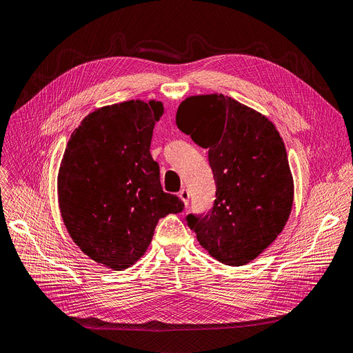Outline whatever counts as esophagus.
<instances>
[{
	"mask_svg": "<svg viewBox=\"0 0 353 353\" xmlns=\"http://www.w3.org/2000/svg\"><path fill=\"white\" fill-rule=\"evenodd\" d=\"M178 196L182 200V203H184L185 205L188 204V200H190V192L187 188H182L179 192H178Z\"/></svg>",
	"mask_w": 353,
	"mask_h": 353,
	"instance_id": "obj_1",
	"label": "esophagus"
}]
</instances>
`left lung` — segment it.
I'll list each match as a JSON object with an SVG mask.
<instances>
[{
    "label": "left lung",
    "instance_id": "left-lung-1",
    "mask_svg": "<svg viewBox=\"0 0 353 353\" xmlns=\"http://www.w3.org/2000/svg\"><path fill=\"white\" fill-rule=\"evenodd\" d=\"M176 125L208 150L216 200L205 216L188 214L200 245L221 263L242 266L283 232L294 181L283 139L272 121L223 94L192 95Z\"/></svg>",
    "mask_w": 353,
    "mask_h": 353
}]
</instances>
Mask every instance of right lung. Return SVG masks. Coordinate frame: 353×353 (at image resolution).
Listing matches in <instances>:
<instances>
[{
  "label": "right lung",
  "instance_id": "obj_1",
  "mask_svg": "<svg viewBox=\"0 0 353 353\" xmlns=\"http://www.w3.org/2000/svg\"><path fill=\"white\" fill-rule=\"evenodd\" d=\"M163 104L130 100L97 108L70 134L58 174L65 228L79 249L123 271L145 255L159 219L184 210L166 194L150 154Z\"/></svg>",
  "mask_w": 353,
  "mask_h": 353
}]
</instances>
